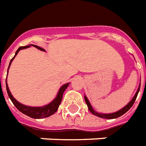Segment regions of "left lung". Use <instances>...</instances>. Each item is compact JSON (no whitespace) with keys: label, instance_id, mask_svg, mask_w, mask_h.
<instances>
[{"label":"left lung","instance_id":"1","mask_svg":"<svg viewBox=\"0 0 146 146\" xmlns=\"http://www.w3.org/2000/svg\"><path fill=\"white\" fill-rule=\"evenodd\" d=\"M139 89H140V84L139 85L137 91H136V93H135V95H134V96L133 97V99L130 100V102H129L128 104H127V106H125L123 108H122L121 109H120L119 111H115V112H113V113H109V114H103V113L97 112L96 111H95L94 109H93L91 104H90V101L88 100V99H87V97L86 96H84V100L86 103H87V106H88V108H89L90 111L93 115H96V116H97V117H101V118H106V119H114V118H117V117H121V115H123V114H125V113L127 112V111L131 108V107H132V106L133 105L135 101H136V97H137V95H138L139 91Z\"/></svg>","mask_w":146,"mask_h":146}]
</instances>
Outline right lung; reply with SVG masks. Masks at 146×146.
I'll list each match as a JSON object with an SVG mask.
<instances>
[{
	"label": "right lung",
	"instance_id": "1",
	"mask_svg": "<svg viewBox=\"0 0 146 146\" xmlns=\"http://www.w3.org/2000/svg\"><path fill=\"white\" fill-rule=\"evenodd\" d=\"M31 46H35L38 50L42 51H45V50L40 46H37V45H34V44H30L29 46H20L19 48L16 50V53H15V56H13L10 62V64H9V67H8L7 69V74H8V71H9V68L10 67V65L12 63L13 60L14 59V58L16 57V56L18 54V53L19 52V50H23V49H26L30 47ZM70 83H67V84H65L64 85H62L60 88H59V91L57 93V95L56 96L54 100L52 101L51 102H50L49 104L45 105L44 106H40V107H33V106H25V105H23L20 102H19L17 100L15 99V98L13 96V95L11 94L10 91V89H9V87H8L7 82V78H6V87H7V94L10 97V100L12 101V102L13 103V105L16 106V108L18 109L19 111H20L21 112L23 113L24 115L29 116V117H31V118H35V119H40V118H44V117H47L50 115H53L57 110H58V108H59V105L61 103L62 100V95H63L64 91L66 90V88L68 87V86L69 85Z\"/></svg>",
	"mask_w": 146,
	"mask_h": 146
}]
</instances>
